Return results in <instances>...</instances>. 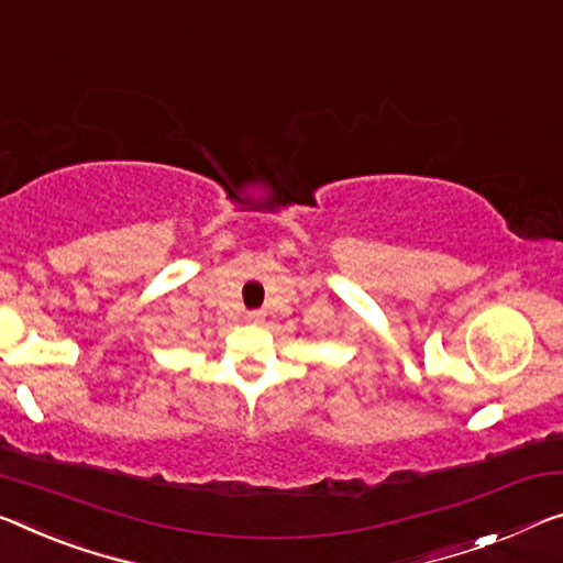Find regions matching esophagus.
<instances>
[{
    "label": "esophagus",
    "instance_id": "1",
    "mask_svg": "<svg viewBox=\"0 0 563 563\" xmlns=\"http://www.w3.org/2000/svg\"><path fill=\"white\" fill-rule=\"evenodd\" d=\"M246 322H252V324H262V322H264V311H258V309H254V311H246Z\"/></svg>",
    "mask_w": 563,
    "mask_h": 563
}]
</instances>
